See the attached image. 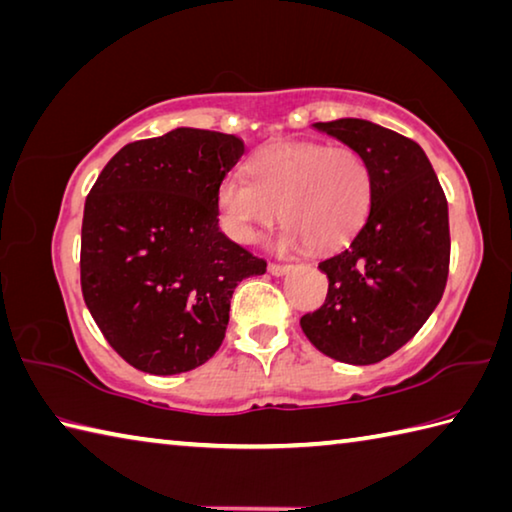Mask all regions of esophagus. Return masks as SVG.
<instances>
[{"mask_svg":"<svg viewBox=\"0 0 512 512\" xmlns=\"http://www.w3.org/2000/svg\"><path fill=\"white\" fill-rule=\"evenodd\" d=\"M291 268H293L291 264H275V262H271V264H268V273L280 277V275H286L288 271H291Z\"/></svg>","mask_w":512,"mask_h":512,"instance_id":"obj_1","label":"esophagus"}]
</instances>
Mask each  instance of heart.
Returning a JSON list of instances; mask_svg holds the SVG:
<instances>
[{
  "mask_svg": "<svg viewBox=\"0 0 512 512\" xmlns=\"http://www.w3.org/2000/svg\"><path fill=\"white\" fill-rule=\"evenodd\" d=\"M371 167L349 145L282 143L248 161V181L226 179L217 203L228 232L253 244L280 208L282 246L327 253L345 244L371 206Z\"/></svg>",
  "mask_w": 512,
  "mask_h": 512,
  "instance_id": "obj_1",
  "label": "heart"
}]
</instances>
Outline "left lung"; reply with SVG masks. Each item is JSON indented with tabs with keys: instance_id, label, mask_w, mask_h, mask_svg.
I'll list each match as a JSON object with an SVG mask.
<instances>
[{
	"instance_id": "1",
	"label": "left lung",
	"mask_w": 512,
	"mask_h": 512,
	"mask_svg": "<svg viewBox=\"0 0 512 512\" xmlns=\"http://www.w3.org/2000/svg\"><path fill=\"white\" fill-rule=\"evenodd\" d=\"M371 167V208L347 248L320 262L327 300L302 315L311 345L333 360L374 365L430 318L448 282V201L421 145L360 118L315 123Z\"/></svg>"
}]
</instances>
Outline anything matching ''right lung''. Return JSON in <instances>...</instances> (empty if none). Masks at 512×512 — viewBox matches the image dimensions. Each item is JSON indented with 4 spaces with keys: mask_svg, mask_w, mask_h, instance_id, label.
<instances>
[{
    "mask_svg": "<svg viewBox=\"0 0 512 512\" xmlns=\"http://www.w3.org/2000/svg\"><path fill=\"white\" fill-rule=\"evenodd\" d=\"M241 154L232 134L172 129L125 145L85 201L82 297L111 349L145 374L215 356L235 286L266 273L219 230L217 190Z\"/></svg>",
    "mask_w": 512,
    "mask_h": 512,
    "instance_id": "1",
    "label": "right lung"
}]
</instances>
